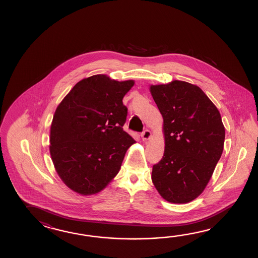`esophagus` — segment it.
Here are the masks:
<instances>
[{"label":"esophagus","mask_w":258,"mask_h":258,"mask_svg":"<svg viewBox=\"0 0 258 258\" xmlns=\"http://www.w3.org/2000/svg\"><path fill=\"white\" fill-rule=\"evenodd\" d=\"M141 137L143 138V140H148L150 137H151V132L149 131V130H145V131L143 132L142 134H141Z\"/></svg>","instance_id":"1"}]
</instances>
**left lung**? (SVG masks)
<instances>
[{
	"instance_id": "8db88e82",
	"label": "left lung",
	"mask_w": 258,
	"mask_h": 258,
	"mask_svg": "<svg viewBox=\"0 0 258 258\" xmlns=\"http://www.w3.org/2000/svg\"><path fill=\"white\" fill-rule=\"evenodd\" d=\"M163 117V158L151 179L168 202L184 204L208 185L223 151L225 128L219 110L201 88L184 81L150 86Z\"/></svg>"
}]
</instances>
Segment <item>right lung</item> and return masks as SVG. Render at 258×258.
I'll use <instances>...</instances> for the list:
<instances>
[{
	"label": "right lung",
	"instance_id": "right-lung-1",
	"mask_svg": "<svg viewBox=\"0 0 258 258\" xmlns=\"http://www.w3.org/2000/svg\"><path fill=\"white\" fill-rule=\"evenodd\" d=\"M134 85V80L95 75L77 83L58 105L49 153L58 175L73 191L97 194L119 172L136 143L122 129L127 116L122 99Z\"/></svg>",
	"mask_w": 258,
	"mask_h": 258
}]
</instances>
